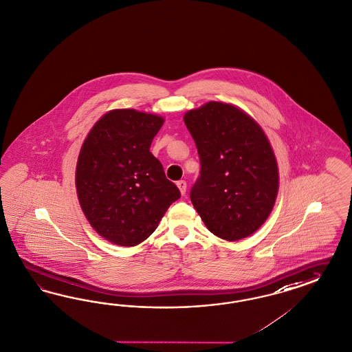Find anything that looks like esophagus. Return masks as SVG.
Wrapping results in <instances>:
<instances>
[{"instance_id":"1","label":"esophagus","mask_w":352,"mask_h":352,"mask_svg":"<svg viewBox=\"0 0 352 352\" xmlns=\"http://www.w3.org/2000/svg\"><path fill=\"white\" fill-rule=\"evenodd\" d=\"M177 186H178L182 195H186V191H187V183H186V181L177 182Z\"/></svg>"}]
</instances>
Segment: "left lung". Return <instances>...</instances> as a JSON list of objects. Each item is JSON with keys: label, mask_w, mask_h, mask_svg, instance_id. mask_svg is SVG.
I'll return each mask as SVG.
<instances>
[{"label": "left lung", "mask_w": 352, "mask_h": 352, "mask_svg": "<svg viewBox=\"0 0 352 352\" xmlns=\"http://www.w3.org/2000/svg\"><path fill=\"white\" fill-rule=\"evenodd\" d=\"M201 162L190 197L212 234L237 241L266 222L278 190L277 162L263 130L237 107L208 102L184 115Z\"/></svg>", "instance_id": "1"}]
</instances>
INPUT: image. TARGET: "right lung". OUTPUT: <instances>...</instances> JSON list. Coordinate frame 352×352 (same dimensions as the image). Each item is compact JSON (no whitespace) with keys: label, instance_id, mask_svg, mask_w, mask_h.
Masks as SVG:
<instances>
[{"label":"right lung","instance_id":"right-lung-1","mask_svg":"<svg viewBox=\"0 0 352 352\" xmlns=\"http://www.w3.org/2000/svg\"><path fill=\"white\" fill-rule=\"evenodd\" d=\"M164 118L135 109H113L96 122L81 147L76 188L86 219L98 234L135 246L157 228L181 197L149 147Z\"/></svg>","mask_w":352,"mask_h":352}]
</instances>
